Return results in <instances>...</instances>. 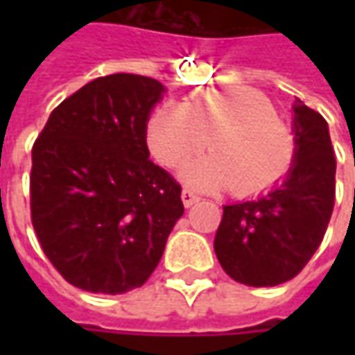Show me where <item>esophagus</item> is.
<instances>
[{
  "label": "esophagus",
  "mask_w": 355,
  "mask_h": 355,
  "mask_svg": "<svg viewBox=\"0 0 355 355\" xmlns=\"http://www.w3.org/2000/svg\"><path fill=\"white\" fill-rule=\"evenodd\" d=\"M182 201H184L185 207H191L193 203H198L199 201V196H196V193L189 191V189H184V191H182Z\"/></svg>",
  "instance_id": "obj_1"
}]
</instances>
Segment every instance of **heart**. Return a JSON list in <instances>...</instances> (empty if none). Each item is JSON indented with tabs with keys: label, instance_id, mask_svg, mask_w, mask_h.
<instances>
[{
	"label": "heart",
	"instance_id": "1",
	"mask_svg": "<svg viewBox=\"0 0 355 355\" xmlns=\"http://www.w3.org/2000/svg\"><path fill=\"white\" fill-rule=\"evenodd\" d=\"M152 156L175 168L207 144L211 154L187 164L185 184L203 191L225 189L237 198L270 191L296 162V136L263 92L247 87L198 90L187 104L166 103L146 126Z\"/></svg>",
	"mask_w": 355,
	"mask_h": 355
}]
</instances>
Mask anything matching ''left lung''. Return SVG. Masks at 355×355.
<instances>
[{
	"label": "left lung",
	"instance_id": "left-lung-1",
	"mask_svg": "<svg viewBox=\"0 0 355 355\" xmlns=\"http://www.w3.org/2000/svg\"><path fill=\"white\" fill-rule=\"evenodd\" d=\"M296 162L268 196L223 207L215 254L247 286L294 279L320 247L336 199V157L320 112L294 104Z\"/></svg>",
	"mask_w": 355,
	"mask_h": 355
}]
</instances>
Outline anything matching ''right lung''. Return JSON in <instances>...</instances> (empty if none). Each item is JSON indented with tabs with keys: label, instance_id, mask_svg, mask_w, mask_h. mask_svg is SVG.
I'll return each mask as SVG.
<instances>
[{
	"label": "right lung",
	"instance_id": "add662e5",
	"mask_svg": "<svg viewBox=\"0 0 355 355\" xmlns=\"http://www.w3.org/2000/svg\"><path fill=\"white\" fill-rule=\"evenodd\" d=\"M162 92L150 76H98L64 98L35 140L31 223L51 265L76 288L142 286L184 215L182 185L146 144Z\"/></svg>",
	"mask_w": 355,
	"mask_h": 355
}]
</instances>
